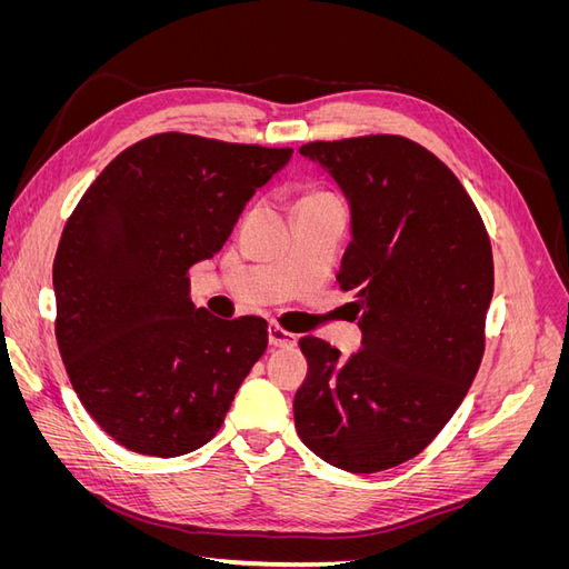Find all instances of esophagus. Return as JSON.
I'll list each match as a JSON object with an SVG mask.
<instances>
[{
  "instance_id": "1",
  "label": "esophagus",
  "mask_w": 569,
  "mask_h": 569,
  "mask_svg": "<svg viewBox=\"0 0 569 569\" xmlns=\"http://www.w3.org/2000/svg\"><path fill=\"white\" fill-rule=\"evenodd\" d=\"M268 339H270V347H278V349H289V347H297L299 337L295 332L284 330L280 325H270L268 327Z\"/></svg>"
}]
</instances>
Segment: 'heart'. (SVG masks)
Listing matches in <instances>:
<instances>
[{
  "label": "heart",
  "mask_w": 569,
  "mask_h": 569,
  "mask_svg": "<svg viewBox=\"0 0 569 569\" xmlns=\"http://www.w3.org/2000/svg\"><path fill=\"white\" fill-rule=\"evenodd\" d=\"M318 194H325V192H318Z\"/></svg>",
  "instance_id": "b5f03b06"
}]
</instances>
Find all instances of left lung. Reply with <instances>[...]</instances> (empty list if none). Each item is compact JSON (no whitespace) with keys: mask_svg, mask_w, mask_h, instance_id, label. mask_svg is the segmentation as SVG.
Wrapping results in <instances>:
<instances>
[{"mask_svg":"<svg viewBox=\"0 0 569 569\" xmlns=\"http://www.w3.org/2000/svg\"><path fill=\"white\" fill-rule=\"evenodd\" d=\"M351 203L337 274L363 332L341 358L301 337L308 375L295 396L301 441L339 470L370 475L427 449L468 393L485 356L493 256L453 170L401 134L299 149Z\"/></svg>","mask_w":569,"mask_h":569,"instance_id":"8db88e82","label":"left lung"}]
</instances>
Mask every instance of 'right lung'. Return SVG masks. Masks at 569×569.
Masks as SVG:
<instances>
[{
	"label": "right lung",
	"mask_w": 569,
	"mask_h": 569,
	"mask_svg": "<svg viewBox=\"0 0 569 569\" xmlns=\"http://www.w3.org/2000/svg\"><path fill=\"white\" fill-rule=\"evenodd\" d=\"M295 149L161 132L101 170L54 258L57 341L80 403L126 449L173 458L220 429L268 347L258 316L220 320L189 299V268Z\"/></svg>",
	"instance_id": "1"
}]
</instances>
